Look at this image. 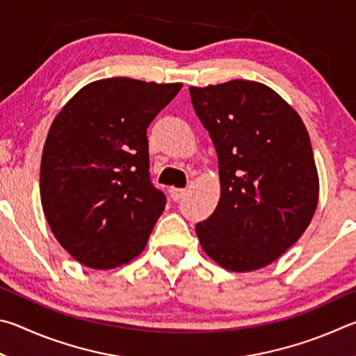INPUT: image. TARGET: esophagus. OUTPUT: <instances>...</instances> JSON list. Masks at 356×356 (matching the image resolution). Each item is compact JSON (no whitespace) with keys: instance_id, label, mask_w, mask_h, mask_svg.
<instances>
[{"instance_id":"34e87169","label":"esophagus","mask_w":356,"mask_h":356,"mask_svg":"<svg viewBox=\"0 0 356 356\" xmlns=\"http://www.w3.org/2000/svg\"><path fill=\"white\" fill-rule=\"evenodd\" d=\"M184 195H186V189H179V188H172L170 189V197H172L173 202H179Z\"/></svg>"}]
</instances>
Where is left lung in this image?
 I'll return each instance as SVG.
<instances>
[{
    "instance_id": "left-lung-1",
    "label": "left lung",
    "mask_w": 356,
    "mask_h": 356,
    "mask_svg": "<svg viewBox=\"0 0 356 356\" xmlns=\"http://www.w3.org/2000/svg\"><path fill=\"white\" fill-rule=\"evenodd\" d=\"M219 159L220 200L195 232L217 264L250 272L300 239L319 198V177L300 115L261 83L189 87Z\"/></svg>"
}]
</instances>
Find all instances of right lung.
Listing matches in <instances>:
<instances>
[{"mask_svg": "<svg viewBox=\"0 0 356 356\" xmlns=\"http://www.w3.org/2000/svg\"><path fill=\"white\" fill-rule=\"evenodd\" d=\"M183 84L108 78L84 86L48 131L43 213L56 239L92 269L136 258L165 208L149 179L147 128Z\"/></svg>", "mask_w": 356, "mask_h": 356, "instance_id": "obj_1", "label": "right lung"}]
</instances>
